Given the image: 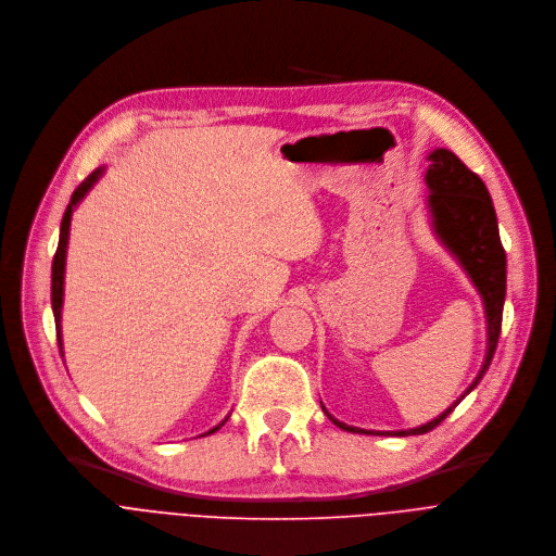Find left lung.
<instances>
[{
    "instance_id": "1",
    "label": "left lung",
    "mask_w": 556,
    "mask_h": 556,
    "mask_svg": "<svg viewBox=\"0 0 556 556\" xmlns=\"http://www.w3.org/2000/svg\"><path fill=\"white\" fill-rule=\"evenodd\" d=\"M425 179L431 190L429 210L433 218V230L440 237V241L456 254V258L467 269V274L471 276L473 285L478 287L484 300L486 324H489V351H486V359L480 375L450 409H445L427 425L405 429V431H394V435H416V433L431 431L433 427H438L442 420H445L454 412V407L482 381L497 349L504 298H506V252L500 241L495 207L484 181L471 168H467L458 155H454L447 149H435L429 155V168ZM326 416L344 431L381 435V431H368V429L340 422L328 412Z\"/></svg>"
}]
</instances>
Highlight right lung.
<instances>
[{
	"label": "right lung",
	"instance_id": "obj_1",
	"mask_svg": "<svg viewBox=\"0 0 556 556\" xmlns=\"http://www.w3.org/2000/svg\"><path fill=\"white\" fill-rule=\"evenodd\" d=\"M102 175V168L93 170L91 175L85 177V181L74 190L70 203H67V210L63 214V220H61V235H59V248H56V254H54V261H52V311H54V324H56V342H59V349H61V357H63V342H61V306H63V276H65V254H67V237H70V220H72V212H74V205L87 194V190L98 181V177ZM228 420V418H226ZM218 422L214 429H210L207 433H214L216 429H220L226 425ZM205 435V433H203Z\"/></svg>",
	"mask_w": 556,
	"mask_h": 556
}]
</instances>
